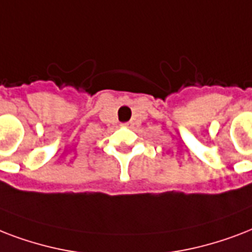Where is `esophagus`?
Instances as JSON below:
<instances>
[{"mask_svg":"<svg viewBox=\"0 0 252 252\" xmlns=\"http://www.w3.org/2000/svg\"><path fill=\"white\" fill-rule=\"evenodd\" d=\"M124 126H125V127H128V128L132 127V122H125Z\"/></svg>","mask_w":252,"mask_h":252,"instance_id":"obj_1","label":"esophagus"}]
</instances>
